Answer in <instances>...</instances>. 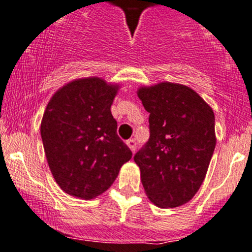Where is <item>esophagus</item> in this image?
<instances>
[{"mask_svg": "<svg viewBox=\"0 0 252 252\" xmlns=\"http://www.w3.org/2000/svg\"><path fill=\"white\" fill-rule=\"evenodd\" d=\"M126 144L128 145V148H129V149L132 150V153H134V152H136L137 143H136V141H134V139H128V141L126 142Z\"/></svg>", "mask_w": 252, "mask_h": 252, "instance_id": "1", "label": "esophagus"}]
</instances>
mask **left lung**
Here are the masks:
<instances>
[{
  "label": "left lung",
  "mask_w": 252,
  "mask_h": 252,
  "mask_svg": "<svg viewBox=\"0 0 252 252\" xmlns=\"http://www.w3.org/2000/svg\"><path fill=\"white\" fill-rule=\"evenodd\" d=\"M150 136L134 155L144 190L159 207L188 203L204 182L216 145L212 109L191 88L162 82L142 87Z\"/></svg>",
  "instance_id": "1"
}]
</instances>
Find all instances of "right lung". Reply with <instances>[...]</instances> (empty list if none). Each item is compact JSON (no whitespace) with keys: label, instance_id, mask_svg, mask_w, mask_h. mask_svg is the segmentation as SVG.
<instances>
[{"label":"right lung","instance_id":"1","mask_svg":"<svg viewBox=\"0 0 252 252\" xmlns=\"http://www.w3.org/2000/svg\"><path fill=\"white\" fill-rule=\"evenodd\" d=\"M116 92L118 86L98 77L76 80L54 93L46 108L41 123L46 158L56 182L69 195L98 196L132 158L110 111Z\"/></svg>","mask_w":252,"mask_h":252}]
</instances>
